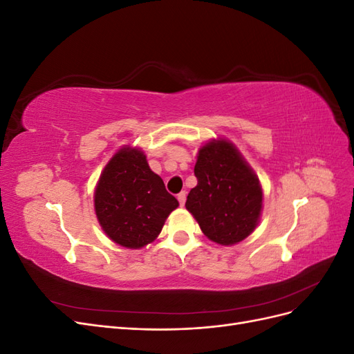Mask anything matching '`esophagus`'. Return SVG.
<instances>
[{
    "label": "esophagus",
    "mask_w": 354,
    "mask_h": 354,
    "mask_svg": "<svg viewBox=\"0 0 354 354\" xmlns=\"http://www.w3.org/2000/svg\"><path fill=\"white\" fill-rule=\"evenodd\" d=\"M177 199L180 202L181 207H185V202H186V192H180V194L177 195Z\"/></svg>",
    "instance_id": "1"
}]
</instances>
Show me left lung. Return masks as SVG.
<instances>
[{"label": "left lung", "mask_w": 354, "mask_h": 354, "mask_svg": "<svg viewBox=\"0 0 354 354\" xmlns=\"http://www.w3.org/2000/svg\"><path fill=\"white\" fill-rule=\"evenodd\" d=\"M195 176L198 185L190 190L186 209L202 233L224 246L248 238L260 223L263 187L238 147L224 137L203 143Z\"/></svg>", "instance_id": "left-lung-1"}]
</instances>
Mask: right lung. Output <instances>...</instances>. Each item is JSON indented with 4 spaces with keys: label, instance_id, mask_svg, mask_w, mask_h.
Masks as SVG:
<instances>
[{
    "label": "right lung",
    "instance_id": "add662e5",
    "mask_svg": "<svg viewBox=\"0 0 354 354\" xmlns=\"http://www.w3.org/2000/svg\"><path fill=\"white\" fill-rule=\"evenodd\" d=\"M178 201L147 164L140 147L125 145L104 165L94 189V211L111 241L128 250L152 243Z\"/></svg>",
    "mask_w": 354,
    "mask_h": 354
}]
</instances>
